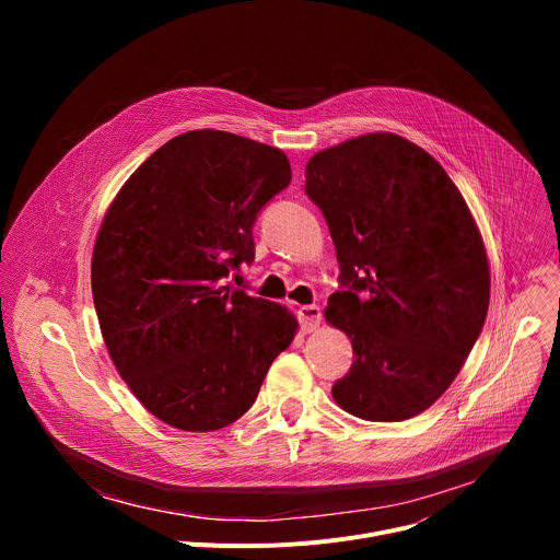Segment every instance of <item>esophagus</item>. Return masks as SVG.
<instances>
[{"instance_id": "1", "label": "esophagus", "mask_w": 560, "mask_h": 560, "mask_svg": "<svg viewBox=\"0 0 560 560\" xmlns=\"http://www.w3.org/2000/svg\"><path fill=\"white\" fill-rule=\"evenodd\" d=\"M296 316H299L301 330L312 332V330H316L318 324H322V307H318V305H301L296 310Z\"/></svg>"}]
</instances>
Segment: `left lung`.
<instances>
[{
  "label": "left lung",
  "instance_id": "1",
  "mask_svg": "<svg viewBox=\"0 0 560 560\" xmlns=\"http://www.w3.org/2000/svg\"><path fill=\"white\" fill-rule=\"evenodd\" d=\"M305 195L322 208L343 290L326 318L352 339L332 385L365 421H406L450 387L483 330L490 266L474 217L432 154L370 132L316 152Z\"/></svg>",
  "mask_w": 560,
  "mask_h": 560
}]
</instances>
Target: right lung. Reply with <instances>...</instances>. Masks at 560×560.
Masks as SVG:
<instances>
[{"label": "right lung", "instance_id": "1", "mask_svg": "<svg viewBox=\"0 0 560 560\" xmlns=\"http://www.w3.org/2000/svg\"><path fill=\"white\" fill-rule=\"evenodd\" d=\"M288 156L223 130H190L130 175L93 250L108 354L141 406L177 430L244 417L296 332L281 305L223 285L255 259L253 225L288 188Z\"/></svg>", "mask_w": 560, "mask_h": 560}]
</instances>
